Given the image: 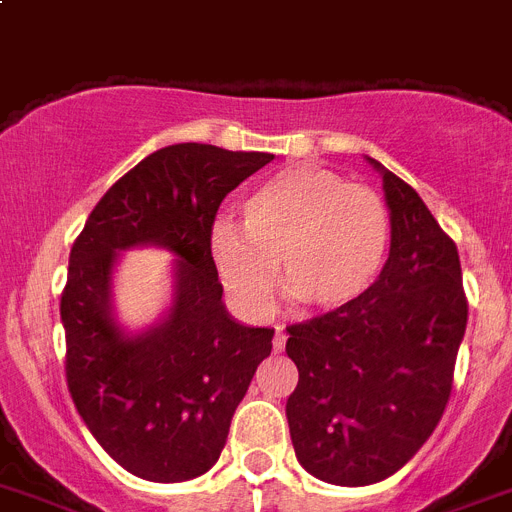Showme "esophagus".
<instances>
[{"label":"esophagus","instance_id":"esophagus-1","mask_svg":"<svg viewBox=\"0 0 512 512\" xmlns=\"http://www.w3.org/2000/svg\"><path fill=\"white\" fill-rule=\"evenodd\" d=\"M285 339H288V336H285L283 329L275 331V336H273V349H275V352H283V349H285Z\"/></svg>","mask_w":512,"mask_h":512}]
</instances>
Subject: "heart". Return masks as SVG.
I'll return each instance as SVG.
<instances>
[{"label":"heart","mask_w":512,"mask_h":512,"mask_svg":"<svg viewBox=\"0 0 512 512\" xmlns=\"http://www.w3.org/2000/svg\"><path fill=\"white\" fill-rule=\"evenodd\" d=\"M388 242L390 216L375 191L303 163L280 170L247 196L242 232L227 222L211 229V260L247 316L270 311L275 267L285 293L303 306L336 311L370 288Z\"/></svg>","instance_id":"obj_1"}]
</instances>
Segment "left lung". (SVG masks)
I'll use <instances>...</instances> for the list:
<instances>
[{
  "label": "left lung",
  "instance_id": "left-lung-1",
  "mask_svg": "<svg viewBox=\"0 0 512 512\" xmlns=\"http://www.w3.org/2000/svg\"><path fill=\"white\" fill-rule=\"evenodd\" d=\"M367 160L390 209L388 262L354 303L285 329L293 449L306 472L344 487L385 480L434 434L467 329L454 239L408 183Z\"/></svg>",
  "mask_w": 512,
  "mask_h": 512
}]
</instances>
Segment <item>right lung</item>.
Here are the masks:
<instances>
[{"label": "right lung", "instance_id": "right-lung-1", "mask_svg": "<svg viewBox=\"0 0 512 512\" xmlns=\"http://www.w3.org/2000/svg\"><path fill=\"white\" fill-rule=\"evenodd\" d=\"M273 160L181 142L124 173L86 219L61 296L66 380L78 416L109 457L150 482L209 472L273 329L234 321L211 260V227L224 196ZM158 244L179 257L166 319L124 335L111 313L118 252Z\"/></svg>", "mask_w": 512, "mask_h": 512}]
</instances>
